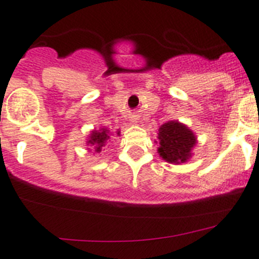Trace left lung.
I'll list each match as a JSON object with an SVG mask.
<instances>
[{"mask_svg": "<svg viewBox=\"0 0 259 259\" xmlns=\"http://www.w3.org/2000/svg\"><path fill=\"white\" fill-rule=\"evenodd\" d=\"M195 136L186 125L179 122L164 123L159 128L158 153L169 163H184L190 156V151L195 145Z\"/></svg>", "mask_w": 259, "mask_h": 259, "instance_id": "1", "label": "left lung"}]
</instances>
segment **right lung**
<instances>
[{
    "label": "right lung",
    "instance_id": "1",
    "mask_svg": "<svg viewBox=\"0 0 259 259\" xmlns=\"http://www.w3.org/2000/svg\"><path fill=\"white\" fill-rule=\"evenodd\" d=\"M109 134L108 130H100V131H92L91 139L89 140V144L94 145V149L96 153H100L103 150V148L105 146L106 140H109Z\"/></svg>",
    "mask_w": 259,
    "mask_h": 259
}]
</instances>
